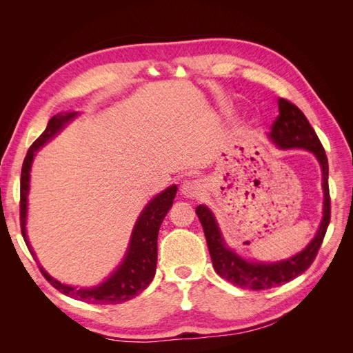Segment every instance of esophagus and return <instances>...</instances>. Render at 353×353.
<instances>
[{
	"instance_id": "esophagus-1",
	"label": "esophagus",
	"mask_w": 353,
	"mask_h": 353,
	"mask_svg": "<svg viewBox=\"0 0 353 353\" xmlns=\"http://www.w3.org/2000/svg\"><path fill=\"white\" fill-rule=\"evenodd\" d=\"M201 191H203V187L200 184V181H197V179L185 181L183 187H181V193H183L188 199L199 197L201 194Z\"/></svg>"
}]
</instances>
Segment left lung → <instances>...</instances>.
Instances as JSON below:
<instances>
[{"label": "left lung", "instance_id": "8db88e82", "mask_svg": "<svg viewBox=\"0 0 353 353\" xmlns=\"http://www.w3.org/2000/svg\"><path fill=\"white\" fill-rule=\"evenodd\" d=\"M280 114L276 116L271 126V140L281 148H303L312 152L323 169V188H324V218L314 240L307 248L293 258L275 263H254L241 259L239 254L230 250L223 243L218 223L213 213L206 206H197L196 213L205 231L209 253L213 268L216 274L228 283L249 288V290H266L275 285H281L292 281L303 274L316 258L331 218V201L328 190V160L325 150L315 134L314 128L307 122L303 112L296 104L285 99L279 100Z\"/></svg>", "mask_w": 353, "mask_h": 353}]
</instances>
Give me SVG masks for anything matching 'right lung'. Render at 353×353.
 I'll return each mask as SVG.
<instances>
[{
  "mask_svg": "<svg viewBox=\"0 0 353 353\" xmlns=\"http://www.w3.org/2000/svg\"><path fill=\"white\" fill-rule=\"evenodd\" d=\"M77 113H66L52 116L46 131L42 132L38 140L29 147L28 154L23 160L22 175H20V228H22V236L28 245L29 252L35 258V253L32 252L29 241L26 239V208H28V191H29V172L30 165L34 160L35 152L39 147L44 145L50 138L54 137L66 122H69ZM176 185H172L162 191L156 196L148 205L144 208L143 213L138 218L135 228L132 232V239L130 243V250H128L123 263L117 268V271L110 276L108 281H104L99 287L94 288H79L69 287L56 281L41 268L44 279L63 294L78 299L82 302L109 305V303H122L131 301L135 296L140 294L144 288L152 283L156 263H157V234L160 223L166 216L168 210L172 208V203L176 194Z\"/></svg>",
  "mask_w": 353,
  "mask_h": 353,
  "instance_id": "right-lung-1",
  "label": "right lung"
}]
</instances>
